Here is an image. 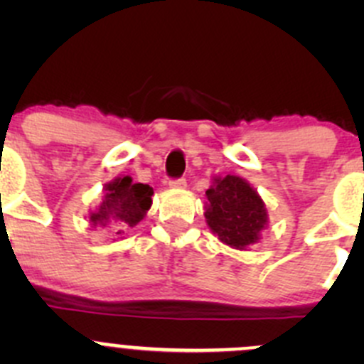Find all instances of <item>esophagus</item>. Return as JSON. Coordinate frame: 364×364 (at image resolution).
<instances>
[{
    "instance_id": "1",
    "label": "esophagus",
    "mask_w": 364,
    "mask_h": 364,
    "mask_svg": "<svg viewBox=\"0 0 364 364\" xmlns=\"http://www.w3.org/2000/svg\"><path fill=\"white\" fill-rule=\"evenodd\" d=\"M168 188L171 190H183L186 188V179H172V181H168Z\"/></svg>"
}]
</instances>
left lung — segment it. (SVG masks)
<instances>
[{"label":"left lung","instance_id":"8db88e82","mask_svg":"<svg viewBox=\"0 0 364 364\" xmlns=\"http://www.w3.org/2000/svg\"><path fill=\"white\" fill-rule=\"evenodd\" d=\"M205 199V223L227 247L247 250L262 240L269 216L262 197L247 179L234 174L215 176Z\"/></svg>","mask_w":364,"mask_h":364}]
</instances>
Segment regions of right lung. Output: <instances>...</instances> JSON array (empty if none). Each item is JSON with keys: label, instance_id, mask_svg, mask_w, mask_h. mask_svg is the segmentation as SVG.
Wrapping results in <instances>:
<instances>
[{"label": "right lung", "instance_id": "right-lung-1", "mask_svg": "<svg viewBox=\"0 0 364 364\" xmlns=\"http://www.w3.org/2000/svg\"><path fill=\"white\" fill-rule=\"evenodd\" d=\"M153 188L142 183H134L130 176H116L104 186V197L95 211H90L91 227H117L116 236L144 220L151 208Z\"/></svg>", "mask_w": 364, "mask_h": 364}]
</instances>
